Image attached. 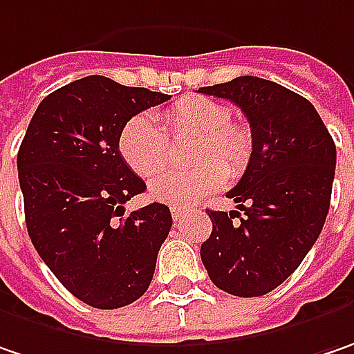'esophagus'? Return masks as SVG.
<instances>
[{"instance_id":"34e87169","label":"esophagus","mask_w":354,"mask_h":354,"mask_svg":"<svg viewBox=\"0 0 354 354\" xmlns=\"http://www.w3.org/2000/svg\"><path fill=\"white\" fill-rule=\"evenodd\" d=\"M182 218H184V212L180 207H172V220H174V223L180 222Z\"/></svg>"}]
</instances>
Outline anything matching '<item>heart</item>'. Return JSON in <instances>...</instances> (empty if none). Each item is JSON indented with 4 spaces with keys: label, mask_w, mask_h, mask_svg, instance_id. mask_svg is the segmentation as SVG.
I'll use <instances>...</instances> for the list:
<instances>
[{
    "label": "heart",
    "mask_w": 354,
    "mask_h": 354,
    "mask_svg": "<svg viewBox=\"0 0 354 354\" xmlns=\"http://www.w3.org/2000/svg\"><path fill=\"white\" fill-rule=\"evenodd\" d=\"M158 120L174 136L186 132L200 134L194 160L202 164L190 170H170L154 178L148 184V192L154 200L170 206L194 204L220 190L227 174H241L252 158V131L241 122H232V113L222 102L186 97L160 113ZM118 150L132 172L142 178L158 174L168 162V138L148 116H134L122 127Z\"/></svg>",
    "instance_id": "b5f03b06"
}]
</instances>
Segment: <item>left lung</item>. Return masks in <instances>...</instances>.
<instances>
[{
	"label": "left lung",
	"mask_w": 354,
	"mask_h": 354,
	"mask_svg": "<svg viewBox=\"0 0 354 354\" xmlns=\"http://www.w3.org/2000/svg\"><path fill=\"white\" fill-rule=\"evenodd\" d=\"M198 93L238 104L254 136L250 164L227 192L240 212L207 209L212 234L200 248L202 263L225 293L259 297L299 268L323 230L335 142L315 106L273 81L238 77Z\"/></svg>",
	"instance_id": "obj_1"
}]
</instances>
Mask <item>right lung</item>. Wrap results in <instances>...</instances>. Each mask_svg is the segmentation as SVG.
<instances>
[{
	"label": "right lung",
	"instance_id": "add662e5",
	"mask_svg": "<svg viewBox=\"0 0 354 354\" xmlns=\"http://www.w3.org/2000/svg\"><path fill=\"white\" fill-rule=\"evenodd\" d=\"M168 99L100 75L73 81L41 100L17 152L29 238L55 277L95 309L142 297L168 238V206L124 214L147 184L118 150L132 116Z\"/></svg>",
	"mask_w": 354,
	"mask_h": 354
}]
</instances>
